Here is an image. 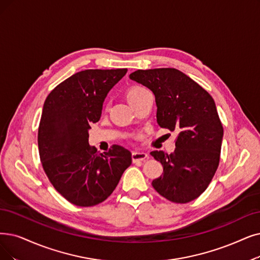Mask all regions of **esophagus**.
<instances>
[{"label": "esophagus", "mask_w": 260, "mask_h": 260, "mask_svg": "<svg viewBox=\"0 0 260 260\" xmlns=\"http://www.w3.org/2000/svg\"><path fill=\"white\" fill-rule=\"evenodd\" d=\"M148 158V154L144 151H133L132 152V161L136 162H140V161H144Z\"/></svg>", "instance_id": "obj_1"}]
</instances>
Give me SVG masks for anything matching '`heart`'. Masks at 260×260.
I'll list each match as a JSON object with an SVG mask.
<instances>
[{
	"mask_svg": "<svg viewBox=\"0 0 260 260\" xmlns=\"http://www.w3.org/2000/svg\"><path fill=\"white\" fill-rule=\"evenodd\" d=\"M146 91H148V90L143 86H140V85L131 86L126 92V99L129 102V105H131L132 102L136 101L138 98H140L144 94V92H146Z\"/></svg>",
	"mask_w": 260,
	"mask_h": 260,
	"instance_id": "b5f03b06",
	"label": "heart"
}]
</instances>
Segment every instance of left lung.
I'll return each instance as SVG.
<instances>
[{
    "label": "left lung",
    "mask_w": 260,
    "mask_h": 260,
    "mask_svg": "<svg viewBox=\"0 0 260 260\" xmlns=\"http://www.w3.org/2000/svg\"><path fill=\"white\" fill-rule=\"evenodd\" d=\"M129 77L153 92L159 126L178 133L173 153L150 152L163 166L152 186L173 203L197 199L208 188L220 162L223 127L214 100L175 68L137 70Z\"/></svg>",
    "instance_id": "1"
}]
</instances>
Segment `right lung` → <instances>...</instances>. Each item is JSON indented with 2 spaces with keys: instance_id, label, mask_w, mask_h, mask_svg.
Segmentation results:
<instances>
[{
  "instance_id": "right-lung-1",
  "label": "right lung",
  "mask_w": 260,
  "mask_h": 260,
  "mask_svg": "<svg viewBox=\"0 0 260 260\" xmlns=\"http://www.w3.org/2000/svg\"><path fill=\"white\" fill-rule=\"evenodd\" d=\"M127 69H87L69 77L48 95L38 128V149L55 190L80 207L95 206L115 190L131 162V152L114 145L100 153L88 144L108 92Z\"/></svg>"
}]
</instances>
